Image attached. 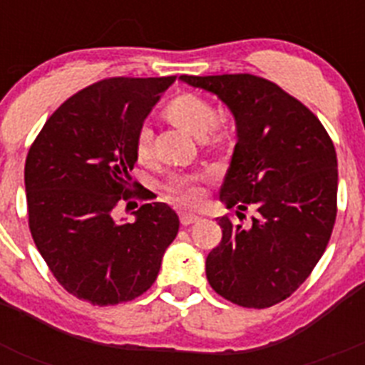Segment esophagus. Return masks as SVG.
<instances>
[{"label":"esophagus","mask_w":365,"mask_h":365,"mask_svg":"<svg viewBox=\"0 0 365 365\" xmlns=\"http://www.w3.org/2000/svg\"><path fill=\"white\" fill-rule=\"evenodd\" d=\"M179 219H180V225H182V227H190V225L197 222L201 217L195 214H185V212H182V214L179 215Z\"/></svg>","instance_id":"1"}]
</instances>
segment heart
Listing matches in <instances>:
<instances>
[{
	"mask_svg": "<svg viewBox=\"0 0 365 365\" xmlns=\"http://www.w3.org/2000/svg\"><path fill=\"white\" fill-rule=\"evenodd\" d=\"M163 117L170 124L188 131L193 137L201 138L202 146H225L230 138V131L225 125L217 124V113L206 98L192 93L173 96L163 109ZM133 151L138 163H148L153 155L151 131L148 125H140L135 135ZM208 180L206 173H175L168 179V197L182 206H197L202 201L205 190L202 182Z\"/></svg>",
	"mask_w": 365,
	"mask_h": 365,
	"instance_id": "1",
	"label": "heart"
}]
</instances>
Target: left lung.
<instances>
[{"label": "left lung", "mask_w": 365, "mask_h": 365, "mask_svg": "<svg viewBox=\"0 0 365 365\" xmlns=\"http://www.w3.org/2000/svg\"><path fill=\"white\" fill-rule=\"evenodd\" d=\"M180 80L214 93L235 118L237 144L221 199L257 212L250 227L219 217L222 240L206 257L219 296L248 309L272 307L309 278L336 219L334 144L314 113L270 80L215 74Z\"/></svg>", "instance_id": "left-lung-1"}]
</instances>
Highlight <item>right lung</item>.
I'll return each instance as SVG.
<instances>
[{"label": "right lung", "mask_w": 365, "mask_h": 365, "mask_svg": "<svg viewBox=\"0 0 365 365\" xmlns=\"http://www.w3.org/2000/svg\"><path fill=\"white\" fill-rule=\"evenodd\" d=\"M175 76H113L67 98L47 118L25 160L29 228L58 283L93 305L131 302L153 285L179 217L146 202L135 222L115 221L133 192V140ZM130 205V202H128Z\"/></svg>", "instance_id": "add662e5"}]
</instances>
